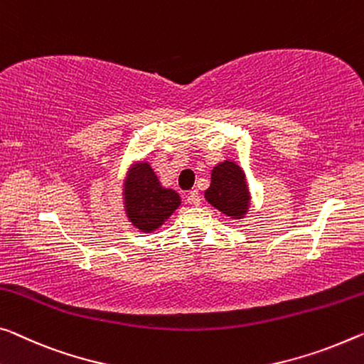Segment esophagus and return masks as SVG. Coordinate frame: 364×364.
<instances>
[{
  "label": "esophagus",
  "instance_id": "obj_1",
  "mask_svg": "<svg viewBox=\"0 0 364 364\" xmlns=\"http://www.w3.org/2000/svg\"><path fill=\"white\" fill-rule=\"evenodd\" d=\"M188 203L193 205V206H198L200 205V195L197 190H192V192H188Z\"/></svg>",
  "mask_w": 364,
  "mask_h": 364
}]
</instances>
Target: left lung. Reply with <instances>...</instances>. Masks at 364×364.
Returning <instances> with one entry per match:
<instances>
[{"mask_svg":"<svg viewBox=\"0 0 364 364\" xmlns=\"http://www.w3.org/2000/svg\"><path fill=\"white\" fill-rule=\"evenodd\" d=\"M205 200L231 220H244L250 208V190L245 172L236 161L225 159L211 169Z\"/></svg>","mask_w":364,"mask_h":364,"instance_id":"obj_1","label":"left lung"}]
</instances>
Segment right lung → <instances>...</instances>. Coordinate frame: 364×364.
<instances>
[{"label":"right lung","instance_id":"1","mask_svg":"<svg viewBox=\"0 0 364 364\" xmlns=\"http://www.w3.org/2000/svg\"><path fill=\"white\" fill-rule=\"evenodd\" d=\"M122 200L128 223L144 234L158 231L182 203L176 190L161 186L153 167L144 159L128 166Z\"/></svg>","mask_w":364,"mask_h":364}]
</instances>
